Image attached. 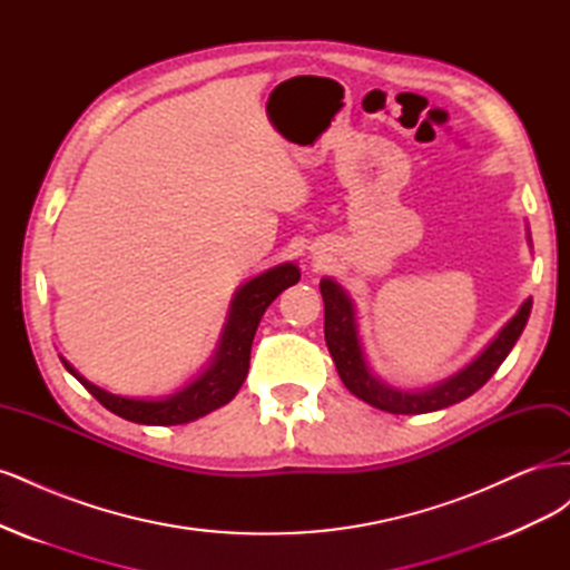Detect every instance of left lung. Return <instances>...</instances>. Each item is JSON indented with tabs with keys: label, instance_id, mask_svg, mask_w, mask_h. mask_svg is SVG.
Returning a JSON list of instances; mask_svg holds the SVG:
<instances>
[{
	"label": "left lung",
	"instance_id": "1",
	"mask_svg": "<svg viewBox=\"0 0 570 570\" xmlns=\"http://www.w3.org/2000/svg\"><path fill=\"white\" fill-rule=\"evenodd\" d=\"M528 245L530 230H528ZM321 295L325 306V344L331 352L335 368L342 377L344 387H347L361 402H366L375 409L387 413H430L463 402L485 385L494 371L502 366V361L513 350L515 340L521 337L523 327L528 323L532 299L528 297L515 316L494 335V340L482 350L469 366H463L454 375L444 377V381L428 385L421 390H402L390 385L377 375L364 352L356 323V306L337 281L323 278L321 281Z\"/></svg>",
	"mask_w": 570,
	"mask_h": 570
}]
</instances>
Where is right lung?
Returning a JSON list of instances; mask_svg holds the SVG:
<instances>
[{
  "label": "right lung",
  "mask_w": 570,
  "mask_h": 570,
  "mask_svg": "<svg viewBox=\"0 0 570 570\" xmlns=\"http://www.w3.org/2000/svg\"><path fill=\"white\" fill-rule=\"evenodd\" d=\"M299 275L297 264L285 262L239 285L233 295L230 312L212 361L197 377L174 394L154 396V400L151 396L114 394L82 377L63 356L61 364L101 406H107L120 419L142 425H180L197 421L206 413L226 406L237 390L243 387L249 371V354L258 321L283 289L299 281Z\"/></svg>",
  "instance_id": "obj_1"
}]
</instances>
